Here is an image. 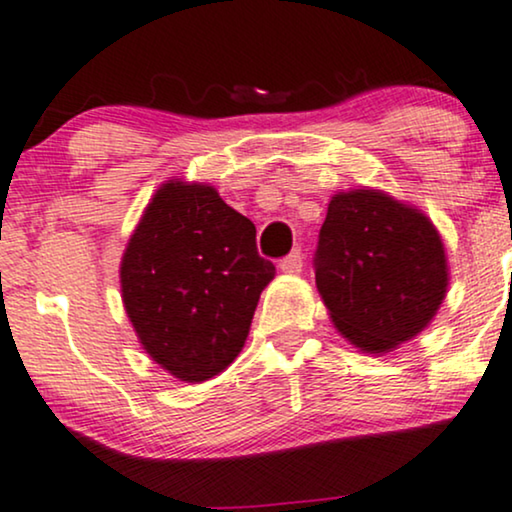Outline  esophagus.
Wrapping results in <instances>:
<instances>
[{"label":"esophagus","mask_w":512,"mask_h":512,"mask_svg":"<svg viewBox=\"0 0 512 512\" xmlns=\"http://www.w3.org/2000/svg\"><path fill=\"white\" fill-rule=\"evenodd\" d=\"M301 268H304V254H301V249H294L292 254L280 261L282 273H301Z\"/></svg>","instance_id":"1"}]
</instances>
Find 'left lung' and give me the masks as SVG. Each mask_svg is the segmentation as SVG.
<instances>
[{"label": "left lung", "instance_id": "1", "mask_svg": "<svg viewBox=\"0 0 512 512\" xmlns=\"http://www.w3.org/2000/svg\"><path fill=\"white\" fill-rule=\"evenodd\" d=\"M313 270L337 330L372 353L422 332L449 285L434 225L375 189L334 194Z\"/></svg>", "mask_w": 512, "mask_h": 512}]
</instances>
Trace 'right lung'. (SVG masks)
I'll list each match as a JSON object with an SVG mask.
<instances>
[{
	"mask_svg": "<svg viewBox=\"0 0 512 512\" xmlns=\"http://www.w3.org/2000/svg\"><path fill=\"white\" fill-rule=\"evenodd\" d=\"M275 266L256 227L213 187L166 182L130 237L123 304L151 358L182 382H204L242 351Z\"/></svg>",
	"mask_w": 512,
	"mask_h": 512,
	"instance_id": "add662e5",
	"label": "right lung"
}]
</instances>
